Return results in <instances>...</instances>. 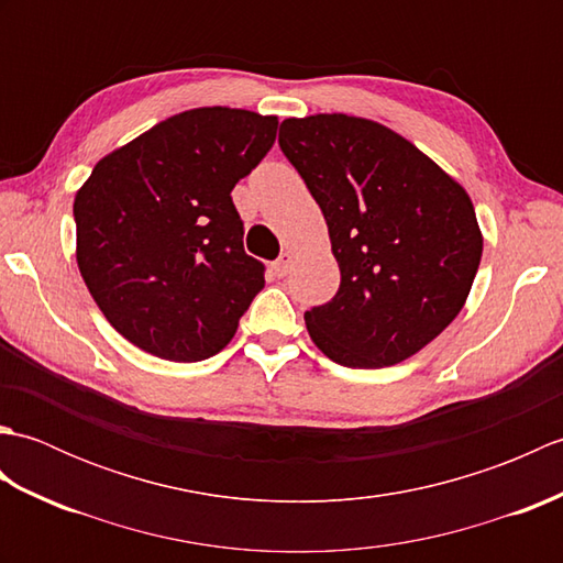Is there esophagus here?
I'll list each match as a JSON object with an SVG mask.
<instances>
[{
	"label": "esophagus",
	"mask_w": 563,
	"mask_h": 563,
	"mask_svg": "<svg viewBox=\"0 0 563 563\" xmlns=\"http://www.w3.org/2000/svg\"><path fill=\"white\" fill-rule=\"evenodd\" d=\"M290 263H292V256H290V254H280L278 258L273 261L275 275H278V278H285V275H288V271H290Z\"/></svg>",
	"instance_id": "34e87169"
}]
</instances>
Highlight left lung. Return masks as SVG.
Instances as JSON below:
<instances>
[{
	"instance_id": "left-lung-1",
	"label": "left lung",
	"mask_w": 563,
	"mask_h": 563,
	"mask_svg": "<svg viewBox=\"0 0 563 563\" xmlns=\"http://www.w3.org/2000/svg\"><path fill=\"white\" fill-rule=\"evenodd\" d=\"M278 145L324 212L341 285L305 312L317 349L345 367L411 357L460 314L484 239L466 190L367 118H288Z\"/></svg>"
}]
</instances>
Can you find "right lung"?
<instances>
[{
  "label": "right lung",
  "instance_id": "add662e5",
  "mask_svg": "<svg viewBox=\"0 0 563 563\" xmlns=\"http://www.w3.org/2000/svg\"><path fill=\"white\" fill-rule=\"evenodd\" d=\"M278 118L208 106L176 113L93 166L75 196L77 266L111 327L164 361L232 341L263 288L232 202Z\"/></svg>",
  "mask_w": 563,
  "mask_h": 563
}]
</instances>
